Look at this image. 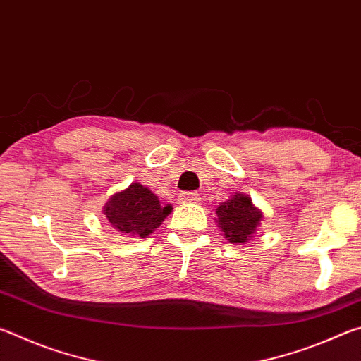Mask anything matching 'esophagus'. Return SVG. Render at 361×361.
I'll return each mask as SVG.
<instances>
[{
	"label": "esophagus",
	"instance_id": "esophagus-1",
	"mask_svg": "<svg viewBox=\"0 0 361 361\" xmlns=\"http://www.w3.org/2000/svg\"><path fill=\"white\" fill-rule=\"evenodd\" d=\"M199 194L197 192H180L178 194V202L189 204V202H197Z\"/></svg>",
	"mask_w": 361,
	"mask_h": 361
}]
</instances>
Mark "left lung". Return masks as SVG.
Masks as SVG:
<instances>
[{
    "label": "left lung",
    "mask_w": 361,
    "mask_h": 361,
    "mask_svg": "<svg viewBox=\"0 0 361 361\" xmlns=\"http://www.w3.org/2000/svg\"><path fill=\"white\" fill-rule=\"evenodd\" d=\"M215 212V221L223 231L226 240L237 245L252 240L262 221V212L253 205L252 197L242 192L231 194V197L219 204Z\"/></svg>",
    "instance_id": "obj_1"
}]
</instances>
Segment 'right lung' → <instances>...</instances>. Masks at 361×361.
<instances>
[{"mask_svg":"<svg viewBox=\"0 0 361 361\" xmlns=\"http://www.w3.org/2000/svg\"><path fill=\"white\" fill-rule=\"evenodd\" d=\"M102 212L111 228L122 234L148 237L170 215L172 205L162 207L151 189L135 181L129 188L114 192Z\"/></svg>","mask_w":361,"mask_h":361,"instance_id":"add662e5","label":"right lung"}]
</instances>
